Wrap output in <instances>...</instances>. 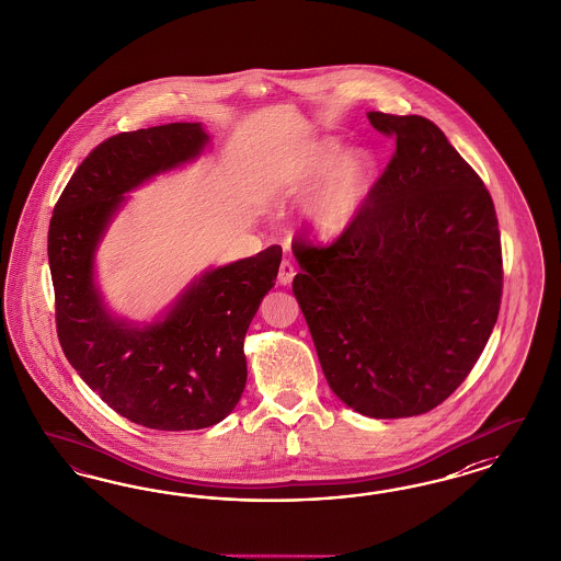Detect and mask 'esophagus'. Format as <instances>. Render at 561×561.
Listing matches in <instances>:
<instances>
[{
	"label": "esophagus",
	"mask_w": 561,
	"mask_h": 561,
	"mask_svg": "<svg viewBox=\"0 0 561 561\" xmlns=\"http://www.w3.org/2000/svg\"><path fill=\"white\" fill-rule=\"evenodd\" d=\"M293 276H295V266L290 264L289 260H283L280 268H278V283L280 285H290Z\"/></svg>",
	"instance_id": "esophagus-1"
}]
</instances>
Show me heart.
Returning a JSON list of instances; mask_svg holds the SVG:
<instances>
[{
  "label": "heart",
  "instance_id": "b5f03b06",
  "mask_svg": "<svg viewBox=\"0 0 561 561\" xmlns=\"http://www.w3.org/2000/svg\"><path fill=\"white\" fill-rule=\"evenodd\" d=\"M378 183V159L369 150H348L336 140L311 146L299 164L293 185L309 192L304 220L320 237L344 233L362 217L365 204Z\"/></svg>",
  "mask_w": 561,
  "mask_h": 561
}]
</instances>
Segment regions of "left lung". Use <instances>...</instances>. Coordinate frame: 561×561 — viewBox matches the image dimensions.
<instances>
[{"mask_svg": "<svg viewBox=\"0 0 561 561\" xmlns=\"http://www.w3.org/2000/svg\"><path fill=\"white\" fill-rule=\"evenodd\" d=\"M367 117L397 152L343 236L295 239L293 295L332 392L362 415L400 419L444 402L483 353L502 241L488 187L434 122Z\"/></svg>", "mask_w": 561, "mask_h": 561, "instance_id": "left-lung-1", "label": "left lung"}]
</instances>
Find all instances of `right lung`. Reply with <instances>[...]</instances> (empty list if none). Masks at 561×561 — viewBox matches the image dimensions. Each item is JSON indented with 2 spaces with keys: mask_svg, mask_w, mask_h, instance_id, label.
Here are the masks:
<instances>
[{
  "mask_svg": "<svg viewBox=\"0 0 561 561\" xmlns=\"http://www.w3.org/2000/svg\"><path fill=\"white\" fill-rule=\"evenodd\" d=\"M208 142L204 126L187 122L111 136L76 169L49 225L55 322L68 362L115 413L159 432L204 430L236 409L248 380L245 332L283 250L202 272L142 324L107 308L94 257L126 194L196 161Z\"/></svg>",
  "mask_w": 561,
  "mask_h": 561,
  "instance_id": "add662e5",
  "label": "right lung"
}]
</instances>
